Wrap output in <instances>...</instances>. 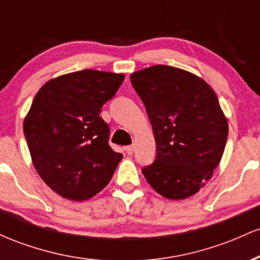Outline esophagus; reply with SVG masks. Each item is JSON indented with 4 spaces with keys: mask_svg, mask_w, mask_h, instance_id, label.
I'll return each instance as SVG.
<instances>
[{
    "mask_svg": "<svg viewBox=\"0 0 260 260\" xmlns=\"http://www.w3.org/2000/svg\"><path fill=\"white\" fill-rule=\"evenodd\" d=\"M124 150H126V153L128 155H132L133 151H134V145H128V147L124 148Z\"/></svg>",
    "mask_w": 260,
    "mask_h": 260,
    "instance_id": "34e87169",
    "label": "esophagus"
}]
</instances>
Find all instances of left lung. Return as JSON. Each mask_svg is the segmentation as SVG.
Instances as JSON below:
<instances>
[{
  "instance_id": "8db88e82",
  "label": "left lung",
  "mask_w": 260,
  "mask_h": 260,
  "mask_svg": "<svg viewBox=\"0 0 260 260\" xmlns=\"http://www.w3.org/2000/svg\"><path fill=\"white\" fill-rule=\"evenodd\" d=\"M144 103L157 145L142 170L160 196L181 201L207 184L221 160L229 123L215 91L201 77L156 64L131 74Z\"/></svg>"
}]
</instances>
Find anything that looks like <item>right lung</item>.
<instances>
[{
	"label": "right lung",
	"mask_w": 260,
	"mask_h": 260,
	"mask_svg": "<svg viewBox=\"0 0 260 260\" xmlns=\"http://www.w3.org/2000/svg\"><path fill=\"white\" fill-rule=\"evenodd\" d=\"M124 74L84 70L47 80L23 122L32 165L66 199L83 202L105 188L122 160L109 147L110 128L100 117Z\"/></svg>",
	"instance_id": "right-lung-1"
}]
</instances>
